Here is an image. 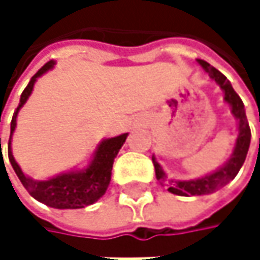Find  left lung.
<instances>
[{
	"mask_svg": "<svg viewBox=\"0 0 260 260\" xmlns=\"http://www.w3.org/2000/svg\"><path fill=\"white\" fill-rule=\"evenodd\" d=\"M197 63L203 68L205 72L209 74V77L214 79L218 84V87L223 90L224 102L229 104L234 117L238 120V137H236V141H235L232 155L228 158V161L223 166H220L212 173H208V175H205L202 178H196V179H189V181L169 179L166 172L162 170L161 164L156 161L155 156H152V162H153V167H155V175H156V179L159 181V183L166 185L167 189L172 194L183 196V197L211 194V192L218 191L220 188H223L231 181H234L235 176L238 175L239 169L242 167V164L245 161V156H247V152H248V147H250V140H251V132H250L248 122H247L244 104H242L241 98L238 96V93L234 90L229 79L226 78L220 71L212 68L209 63H206L205 60H197Z\"/></svg>",
	"mask_w": 260,
	"mask_h": 260,
	"instance_id": "1",
	"label": "left lung"
}]
</instances>
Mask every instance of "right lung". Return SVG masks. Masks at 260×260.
Masks as SVG:
<instances>
[{"mask_svg":"<svg viewBox=\"0 0 260 260\" xmlns=\"http://www.w3.org/2000/svg\"><path fill=\"white\" fill-rule=\"evenodd\" d=\"M54 64H55L54 60L48 61L32 78L29 79L25 90L21 94L19 107L16 108L12 123H10L9 159H10V164H12L15 173L18 175L19 181L22 182V185L25 186V189L29 192L31 197H34L40 203H45L46 206H51L55 209H79V208L93 205L107 192V188L111 181V170H113L114 158L117 156L120 147L126 141L128 134H122V135H117L113 138L102 140L98 144L88 166L81 170H71L66 173H60L46 181H36V179L26 176L12 153V137H13V132L16 128L18 113L28 101L29 94L32 93L36 81L43 74L51 71L54 68Z\"/></svg>","mask_w":260,"mask_h":260,"instance_id":"add662e5","label":"right lung"}]
</instances>
